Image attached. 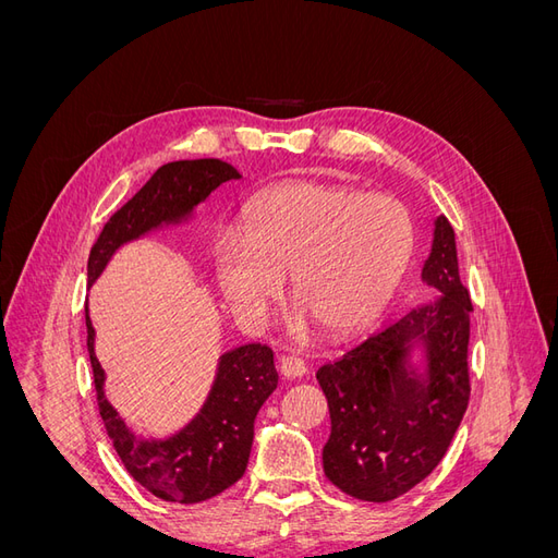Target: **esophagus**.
Returning <instances> with one entry per match:
<instances>
[{"label": "esophagus", "mask_w": 558, "mask_h": 558, "mask_svg": "<svg viewBox=\"0 0 558 558\" xmlns=\"http://www.w3.org/2000/svg\"><path fill=\"white\" fill-rule=\"evenodd\" d=\"M279 373L286 379H298V377L307 373V365H305V361L298 359V356H283L281 363H279Z\"/></svg>", "instance_id": "34e87169"}]
</instances>
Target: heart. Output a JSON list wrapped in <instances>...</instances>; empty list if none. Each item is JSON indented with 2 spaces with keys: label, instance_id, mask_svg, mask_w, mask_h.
Masks as SVG:
<instances>
[{
  "label": "heart",
  "instance_id": "heart-1",
  "mask_svg": "<svg viewBox=\"0 0 558 558\" xmlns=\"http://www.w3.org/2000/svg\"><path fill=\"white\" fill-rule=\"evenodd\" d=\"M412 248V221L393 197L286 183L246 207L244 238L218 234L214 269L246 324H260L291 277L295 326L310 316L328 337H344L386 312Z\"/></svg>",
  "mask_w": 558,
  "mask_h": 558
}]
</instances>
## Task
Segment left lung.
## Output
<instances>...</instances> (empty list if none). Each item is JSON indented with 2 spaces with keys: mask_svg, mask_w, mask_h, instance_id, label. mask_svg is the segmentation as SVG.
<instances>
[{
  "mask_svg": "<svg viewBox=\"0 0 558 558\" xmlns=\"http://www.w3.org/2000/svg\"><path fill=\"white\" fill-rule=\"evenodd\" d=\"M421 281L440 295L316 373L330 410L324 472L359 500H393L426 480L468 408L472 302L445 216L433 223Z\"/></svg>",
  "mask_w": 558,
  "mask_h": 558,
  "instance_id": "left-lung-1",
  "label": "left lung"
}]
</instances>
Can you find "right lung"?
Listing matches in <instances>:
<instances>
[{
    "instance_id": "add662e5",
    "label": "right lung",
    "mask_w": 558,
    "mask_h": 558,
    "mask_svg": "<svg viewBox=\"0 0 558 558\" xmlns=\"http://www.w3.org/2000/svg\"><path fill=\"white\" fill-rule=\"evenodd\" d=\"M230 179L242 177L232 165L216 158L162 165L99 232L88 258V286L102 277L118 248L150 232L193 221L202 202ZM86 328L99 416L116 453L146 492L170 502L193 505L226 492L244 475L253 445V421L279 379L272 349L248 342L223 351L197 414L172 435L150 437L134 433L105 393L107 375L95 356L88 305Z\"/></svg>"
}]
</instances>
